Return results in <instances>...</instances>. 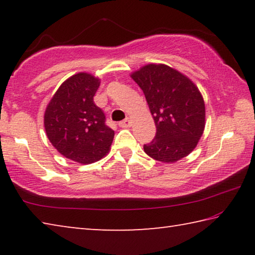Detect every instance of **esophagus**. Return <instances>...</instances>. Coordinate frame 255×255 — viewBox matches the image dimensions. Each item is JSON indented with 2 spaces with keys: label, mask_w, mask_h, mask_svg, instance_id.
I'll return each mask as SVG.
<instances>
[{
  "label": "esophagus",
  "mask_w": 255,
  "mask_h": 255,
  "mask_svg": "<svg viewBox=\"0 0 255 255\" xmlns=\"http://www.w3.org/2000/svg\"><path fill=\"white\" fill-rule=\"evenodd\" d=\"M130 125H131V123H130V119H129V118L124 119L123 122L119 123V126L120 127H124V128H127V127L130 126Z\"/></svg>",
  "instance_id": "obj_1"
}]
</instances>
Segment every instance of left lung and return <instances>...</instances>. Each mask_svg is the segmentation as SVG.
<instances>
[{
  "instance_id": "left-lung-1",
  "label": "left lung",
  "mask_w": 255,
  "mask_h": 255,
  "mask_svg": "<svg viewBox=\"0 0 255 255\" xmlns=\"http://www.w3.org/2000/svg\"><path fill=\"white\" fill-rule=\"evenodd\" d=\"M145 94L156 135L144 145L154 159L173 163L192 152L205 129V102L193 82L164 64H148L131 74Z\"/></svg>"
}]
</instances>
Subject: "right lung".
Returning <instances> with one entry per match:
<instances>
[{"mask_svg":"<svg viewBox=\"0 0 255 255\" xmlns=\"http://www.w3.org/2000/svg\"><path fill=\"white\" fill-rule=\"evenodd\" d=\"M99 86L98 77L77 73L59 86L45 111L44 125L51 145L77 163L101 159L114 140L115 131L93 101Z\"/></svg>","mask_w":255,"mask_h":255,"instance_id":"obj_1","label":"right lung"}]
</instances>
